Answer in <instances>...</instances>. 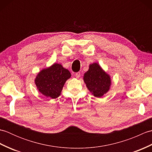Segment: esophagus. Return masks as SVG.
<instances>
[{
  "label": "esophagus",
  "mask_w": 152,
  "mask_h": 152,
  "mask_svg": "<svg viewBox=\"0 0 152 152\" xmlns=\"http://www.w3.org/2000/svg\"><path fill=\"white\" fill-rule=\"evenodd\" d=\"M80 75H81V74H80V72H76V74H75V76L77 78H80Z\"/></svg>",
  "instance_id": "34e87169"
}]
</instances>
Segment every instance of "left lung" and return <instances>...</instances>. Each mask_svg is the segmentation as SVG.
<instances>
[{
  "label": "left lung",
  "instance_id": "8db88e82",
  "mask_svg": "<svg viewBox=\"0 0 152 152\" xmlns=\"http://www.w3.org/2000/svg\"><path fill=\"white\" fill-rule=\"evenodd\" d=\"M83 79L90 93L97 98H101L107 93L112 85L110 76L98 63L89 64V69L85 72Z\"/></svg>",
  "mask_w": 152,
  "mask_h": 152
}]
</instances>
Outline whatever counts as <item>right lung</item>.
<instances>
[{"label": "right lung", "mask_w": 152, "mask_h": 152, "mask_svg": "<svg viewBox=\"0 0 152 152\" xmlns=\"http://www.w3.org/2000/svg\"><path fill=\"white\" fill-rule=\"evenodd\" d=\"M71 77L69 70L59 63H53L42 69L34 79L35 85L41 94L47 98L59 97L66 81Z\"/></svg>", "instance_id": "right-lung-1"}]
</instances>
